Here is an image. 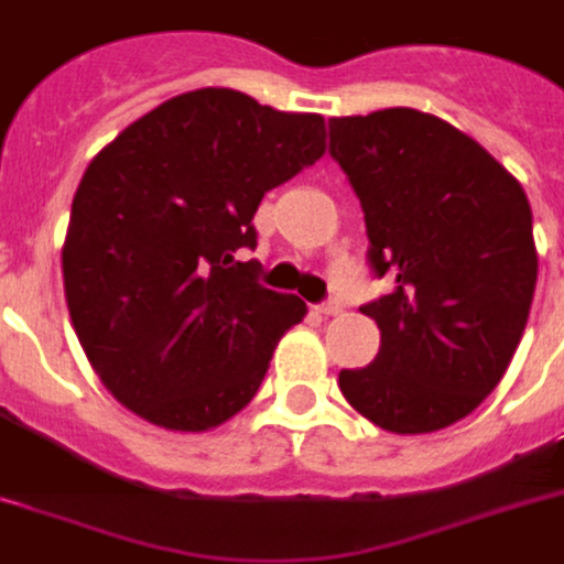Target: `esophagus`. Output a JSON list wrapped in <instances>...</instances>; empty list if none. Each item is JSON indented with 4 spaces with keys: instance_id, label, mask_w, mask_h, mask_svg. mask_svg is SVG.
Returning <instances> with one entry per match:
<instances>
[{
    "instance_id": "1",
    "label": "esophagus",
    "mask_w": 564,
    "mask_h": 564,
    "mask_svg": "<svg viewBox=\"0 0 564 564\" xmlns=\"http://www.w3.org/2000/svg\"><path fill=\"white\" fill-rule=\"evenodd\" d=\"M316 311H319L322 316H336V314H341V305H339V302L330 300V302H325V305L316 307Z\"/></svg>"
}]
</instances>
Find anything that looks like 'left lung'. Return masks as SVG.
<instances>
[{
    "label": "left lung",
    "mask_w": 564,
    "mask_h": 564,
    "mask_svg": "<svg viewBox=\"0 0 564 564\" xmlns=\"http://www.w3.org/2000/svg\"><path fill=\"white\" fill-rule=\"evenodd\" d=\"M330 156L362 202L370 268L393 279L362 307L382 334L377 359L341 370V393L382 431H442L497 388L528 325V196L476 139L413 108L334 117Z\"/></svg>",
    "instance_id": "obj_1"
}]
</instances>
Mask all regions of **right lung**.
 I'll return each instance as SVG.
<instances>
[{
	"label": "right lung",
	"instance_id": "1",
	"mask_svg": "<svg viewBox=\"0 0 564 564\" xmlns=\"http://www.w3.org/2000/svg\"><path fill=\"white\" fill-rule=\"evenodd\" d=\"M325 153L319 113L230 88L173 96L90 159L62 276L90 368L165 431L219 427L257 397L273 348L307 314L257 282V214L271 187Z\"/></svg>",
	"mask_w": 564,
	"mask_h": 564
}]
</instances>
